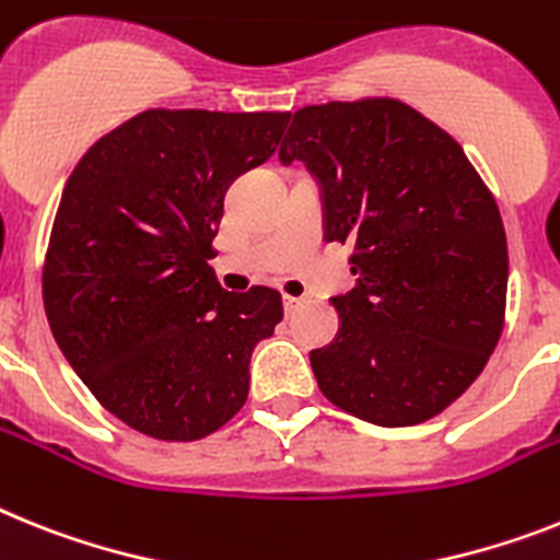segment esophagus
<instances>
[{
  "mask_svg": "<svg viewBox=\"0 0 560 560\" xmlns=\"http://www.w3.org/2000/svg\"><path fill=\"white\" fill-rule=\"evenodd\" d=\"M299 304H302V295H284V310H288V313H293Z\"/></svg>",
  "mask_w": 560,
  "mask_h": 560,
  "instance_id": "esophagus-1",
  "label": "esophagus"
}]
</instances>
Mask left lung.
<instances>
[{"instance_id":"1","label":"left lung","mask_w":560,"mask_h":560,"mask_svg":"<svg viewBox=\"0 0 560 560\" xmlns=\"http://www.w3.org/2000/svg\"><path fill=\"white\" fill-rule=\"evenodd\" d=\"M279 162H302L324 242L350 244L355 288L310 352L322 393L378 427L439 416L476 382L504 324L506 236L462 144L398 98L295 110Z\"/></svg>"}]
</instances>
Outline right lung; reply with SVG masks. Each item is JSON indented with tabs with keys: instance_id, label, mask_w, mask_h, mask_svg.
Listing matches in <instances>:
<instances>
[{
	"instance_id": "add662e5",
	"label": "right lung",
	"mask_w": 560,
	"mask_h": 560,
	"mask_svg": "<svg viewBox=\"0 0 560 560\" xmlns=\"http://www.w3.org/2000/svg\"><path fill=\"white\" fill-rule=\"evenodd\" d=\"M288 121L144 110L65 185L42 276L50 332L98 404L150 439H205L247 401L281 295L228 293L208 261L230 182L276 153Z\"/></svg>"
}]
</instances>
